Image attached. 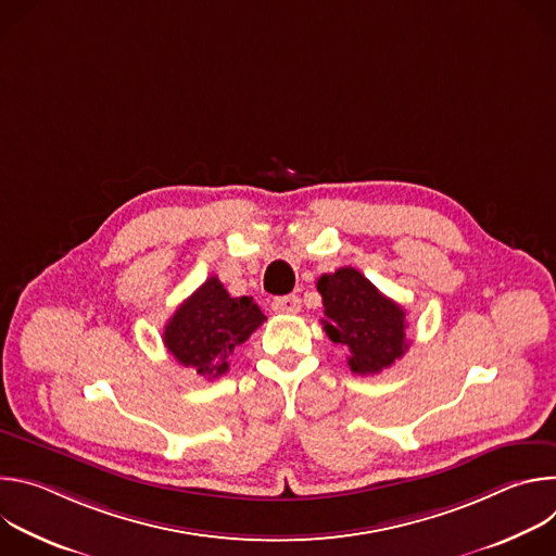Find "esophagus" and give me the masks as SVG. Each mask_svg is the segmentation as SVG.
I'll use <instances>...</instances> for the list:
<instances>
[{
  "label": "esophagus",
  "mask_w": 556,
  "mask_h": 556,
  "mask_svg": "<svg viewBox=\"0 0 556 556\" xmlns=\"http://www.w3.org/2000/svg\"><path fill=\"white\" fill-rule=\"evenodd\" d=\"M273 309L277 314H296L301 309V299L296 294H286V296H277L273 301Z\"/></svg>",
  "instance_id": "esophagus-1"
}]
</instances>
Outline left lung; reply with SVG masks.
Listing matches in <instances>:
<instances>
[{"label":"left lung","mask_w":556,"mask_h":556,"mask_svg":"<svg viewBox=\"0 0 556 556\" xmlns=\"http://www.w3.org/2000/svg\"><path fill=\"white\" fill-rule=\"evenodd\" d=\"M316 290L324 296V330L332 343L350 350L354 374H378L403 358L409 348L405 309L384 296L356 268L321 275Z\"/></svg>","instance_id":"left-lung-1"}]
</instances>
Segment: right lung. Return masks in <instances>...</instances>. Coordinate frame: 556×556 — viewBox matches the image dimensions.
Segmentation results:
<instances>
[{"label": "right lung", "mask_w": 556, "mask_h": 556, "mask_svg": "<svg viewBox=\"0 0 556 556\" xmlns=\"http://www.w3.org/2000/svg\"><path fill=\"white\" fill-rule=\"evenodd\" d=\"M266 316L253 296H230L217 277H208L185 299L165 326V348L174 358L211 380L228 371V358Z\"/></svg>", "instance_id": "add662e5"}]
</instances>
